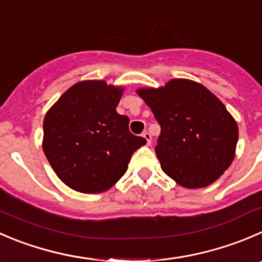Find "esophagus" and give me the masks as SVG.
<instances>
[{
  "instance_id": "esophagus-1",
  "label": "esophagus",
  "mask_w": 262,
  "mask_h": 262,
  "mask_svg": "<svg viewBox=\"0 0 262 262\" xmlns=\"http://www.w3.org/2000/svg\"><path fill=\"white\" fill-rule=\"evenodd\" d=\"M142 136H143L144 138H146L147 143L151 144V142H152V136H151V133H148V132H144V133L142 134Z\"/></svg>"
}]
</instances>
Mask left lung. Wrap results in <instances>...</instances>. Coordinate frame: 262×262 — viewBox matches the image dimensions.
<instances>
[{
    "label": "left lung",
    "instance_id": "left-lung-1",
    "mask_svg": "<svg viewBox=\"0 0 262 262\" xmlns=\"http://www.w3.org/2000/svg\"><path fill=\"white\" fill-rule=\"evenodd\" d=\"M161 126L155 147L162 171L185 188L214 183L234 159L238 126L222 101L199 83L170 80L139 90Z\"/></svg>",
    "mask_w": 262,
    "mask_h": 262
}]
</instances>
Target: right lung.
<instances>
[{"label": "right lung", "mask_w": 262, "mask_h": 262, "mask_svg": "<svg viewBox=\"0 0 262 262\" xmlns=\"http://www.w3.org/2000/svg\"><path fill=\"white\" fill-rule=\"evenodd\" d=\"M121 88L102 80L80 82L46 114L43 151L53 171L82 193L105 192L128 169L146 143L129 130V118L116 113Z\"/></svg>", "instance_id": "right-lung-1"}]
</instances>
